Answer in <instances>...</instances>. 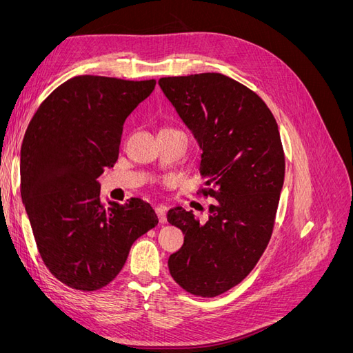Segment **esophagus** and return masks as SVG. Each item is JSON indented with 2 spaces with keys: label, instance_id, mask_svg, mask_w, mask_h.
Wrapping results in <instances>:
<instances>
[{
  "label": "esophagus",
  "instance_id": "1",
  "mask_svg": "<svg viewBox=\"0 0 353 353\" xmlns=\"http://www.w3.org/2000/svg\"><path fill=\"white\" fill-rule=\"evenodd\" d=\"M154 212H156V215L159 218V222L166 223V208L165 206H156Z\"/></svg>",
  "mask_w": 353,
  "mask_h": 353
}]
</instances>
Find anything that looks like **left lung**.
I'll return each mask as SVG.
<instances>
[{"mask_svg":"<svg viewBox=\"0 0 353 353\" xmlns=\"http://www.w3.org/2000/svg\"><path fill=\"white\" fill-rule=\"evenodd\" d=\"M159 85L193 132L209 219L174 208L168 221L184 234L169 256L172 279L185 292L215 297L241 283L271 239L284 183V152L271 110L240 82L221 73L160 78Z\"/></svg>","mask_w":353,"mask_h":353,"instance_id":"obj_1","label":"left lung"}]
</instances>
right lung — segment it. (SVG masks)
Returning a JSON list of instances; mask_svg holds the SVG:
<instances>
[{
  "label": "right lung",
  "mask_w": 353,
  "mask_h": 353,
  "mask_svg": "<svg viewBox=\"0 0 353 353\" xmlns=\"http://www.w3.org/2000/svg\"><path fill=\"white\" fill-rule=\"evenodd\" d=\"M156 81L82 74L42 101L20 150V193L42 261L59 281L99 290L132 243L157 225L148 203L100 199L99 178L119 156L123 122Z\"/></svg>",
  "instance_id": "add662e5"
}]
</instances>
